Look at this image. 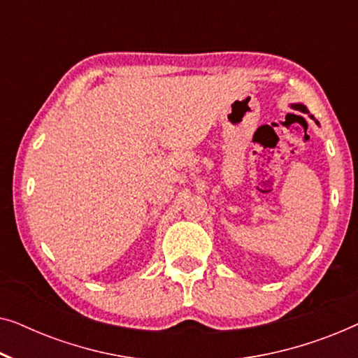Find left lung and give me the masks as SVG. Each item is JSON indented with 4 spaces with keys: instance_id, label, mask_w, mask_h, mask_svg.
<instances>
[{
    "instance_id": "obj_1",
    "label": "left lung",
    "mask_w": 358,
    "mask_h": 358,
    "mask_svg": "<svg viewBox=\"0 0 358 358\" xmlns=\"http://www.w3.org/2000/svg\"><path fill=\"white\" fill-rule=\"evenodd\" d=\"M296 107V109H300V110H303V112H305L306 110V107H303V106H300V104H298V106H295Z\"/></svg>"
}]
</instances>
